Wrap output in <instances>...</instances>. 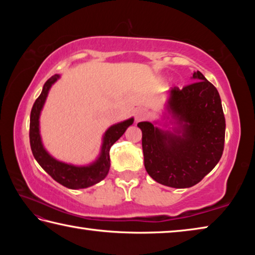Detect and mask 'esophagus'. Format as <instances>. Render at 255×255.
Instances as JSON below:
<instances>
[{
  "mask_svg": "<svg viewBox=\"0 0 255 255\" xmlns=\"http://www.w3.org/2000/svg\"><path fill=\"white\" fill-rule=\"evenodd\" d=\"M148 117V111L144 109V108H139V109L136 110L135 118L137 122H140V120H144Z\"/></svg>",
  "mask_w": 255,
  "mask_h": 255,
  "instance_id": "obj_1",
  "label": "esophagus"
}]
</instances>
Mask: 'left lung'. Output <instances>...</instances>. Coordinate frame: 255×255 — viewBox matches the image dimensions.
Here are the masks:
<instances>
[{
    "instance_id": "1",
    "label": "left lung",
    "mask_w": 255,
    "mask_h": 255,
    "mask_svg": "<svg viewBox=\"0 0 255 255\" xmlns=\"http://www.w3.org/2000/svg\"><path fill=\"white\" fill-rule=\"evenodd\" d=\"M193 79L171 91L167 109L181 125L175 133L147 122L137 125L143 132L146 171L156 182L172 188L200 182L219 162L225 144V116L217 89L199 71Z\"/></svg>"
}]
</instances>
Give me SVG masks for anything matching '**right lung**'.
<instances>
[{
  "label": "right lung",
  "mask_w": 255,
  "mask_h": 255,
  "mask_svg": "<svg viewBox=\"0 0 255 255\" xmlns=\"http://www.w3.org/2000/svg\"><path fill=\"white\" fill-rule=\"evenodd\" d=\"M58 77L59 75L56 74L46 81L40 96L37 98V100L33 103L31 114H30V147H31L33 156L36 158V161L39 163V165L58 183L68 189L89 188L93 184L100 182L107 176L110 169L109 152L111 146L124 135L126 129L133 123V119L131 118L126 120V122L114 125V126L108 129L105 137H103L100 157L91 165L79 167L56 161L42 147L39 133V115L50 86L57 81Z\"/></svg>",
  "instance_id": "add662e5"
}]
</instances>
